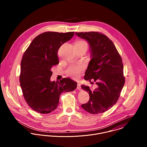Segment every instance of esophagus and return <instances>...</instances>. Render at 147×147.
<instances>
[{
  "label": "esophagus",
  "instance_id": "obj_1",
  "mask_svg": "<svg viewBox=\"0 0 147 147\" xmlns=\"http://www.w3.org/2000/svg\"><path fill=\"white\" fill-rule=\"evenodd\" d=\"M77 89H78V90H81V85H80V84L79 83H78Z\"/></svg>",
  "mask_w": 147,
  "mask_h": 147
}]
</instances>
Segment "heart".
<instances>
[{
    "label": "heart",
    "instance_id": "obj_1",
    "mask_svg": "<svg viewBox=\"0 0 147 147\" xmlns=\"http://www.w3.org/2000/svg\"><path fill=\"white\" fill-rule=\"evenodd\" d=\"M85 43L87 45L86 43L84 41H79L76 43ZM82 69H83V68L82 66H72L68 69L67 72H68V74L70 76H71L73 78H76L79 76V75L80 74Z\"/></svg>",
    "mask_w": 147,
    "mask_h": 147
}]
</instances>
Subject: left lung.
Here are the masks:
<instances>
[{
  "label": "left lung",
  "mask_w": 147,
  "mask_h": 147,
  "mask_svg": "<svg viewBox=\"0 0 147 147\" xmlns=\"http://www.w3.org/2000/svg\"><path fill=\"white\" fill-rule=\"evenodd\" d=\"M75 34L87 41L91 59L86 69L84 79L96 82L98 88L92 90L82 85L88 92L89 100L82 105L84 110L90 114L104 113L117 102L125 80L122 58L114 44L107 36L98 32H80Z\"/></svg>",
  "instance_id": "8db88e82"
}]
</instances>
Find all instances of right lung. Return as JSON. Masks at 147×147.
<instances>
[{
  "instance_id": "right-lung-1",
  "label": "right lung",
  "mask_w": 147,
  "mask_h": 147,
  "mask_svg": "<svg viewBox=\"0 0 147 147\" xmlns=\"http://www.w3.org/2000/svg\"><path fill=\"white\" fill-rule=\"evenodd\" d=\"M74 35V32L43 33L32 41L23 55L20 76L22 92L28 105L38 113L54 111L59 105L62 93L77 87V83L69 78L57 82L50 80L53 66L59 64V49Z\"/></svg>"
}]
</instances>
